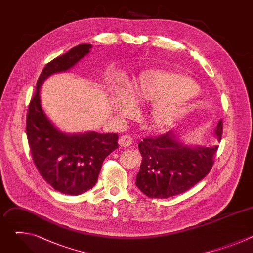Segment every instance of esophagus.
<instances>
[{"label": "esophagus", "mask_w": 253, "mask_h": 253, "mask_svg": "<svg viewBox=\"0 0 253 253\" xmlns=\"http://www.w3.org/2000/svg\"><path fill=\"white\" fill-rule=\"evenodd\" d=\"M132 142H133L132 138L130 136H128V135H124V136L120 137L119 140H118V144H119V146H121V147L130 146L131 144H132Z\"/></svg>", "instance_id": "34e87169"}]
</instances>
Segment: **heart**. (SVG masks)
Returning a JSON list of instances; mask_svg holds the SVG:
<instances>
[{
  "instance_id": "b5f03b06",
  "label": "heart",
  "mask_w": 253,
  "mask_h": 253,
  "mask_svg": "<svg viewBox=\"0 0 253 253\" xmlns=\"http://www.w3.org/2000/svg\"><path fill=\"white\" fill-rule=\"evenodd\" d=\"M111 89L115 90L116 86ZM130 92L136 104H152L146 115V126L159 132L173 127L186 115L197 95V85L183 74L150 69L132 82ZM117 106L120 115H128L133 110L128 100H120Z\"/></svg>"
}]
</instances>
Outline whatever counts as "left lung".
<instances>
[{"label":"left lung","instance_id":"8db88e82","mask_svg":"<svg viewBox=\"0 0 253 253\" xmlns=\"http://www.w3.org/2000/svg\"><path fill=\"white\" fill-rule=\"evenodd\" d=\"M222 127L220 120L214 131L218 141ZM138 147L142 162L135 183L150 198H168L194 186L209 173L218 148L216 145H186L173 131L143 139Z\"/></svg>","mask_w":253,"mask_h":253}]
</instances>
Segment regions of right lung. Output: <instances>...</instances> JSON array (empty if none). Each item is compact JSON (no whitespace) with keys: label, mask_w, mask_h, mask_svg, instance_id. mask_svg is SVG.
Wrapping results in <instances>:
<instances>
[{"label":"right lung","mask_w":253,"mask_h":253,"mask_svg":"<svg viewBox=\"0 0 253 253\" xmlns=\"http://www.w3.org/2000/svg\"><path fill=\"white\" fill-rule=\"evenodd\" d=\"M91 48L90 44L78 45L45 66L27 115L26 132L34 163L47 183L67 195H80L93 188L104 159L118 148V135L60 131L43 110L40 88L53 74L74 67Z\"/></svg>","instance_id":"right-lung-1"}]
</instances>
